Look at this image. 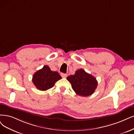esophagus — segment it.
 I'll return each instance as SVG.
<instances>
[{"instance_id": "1", "label": "esophagus", "mask_w": 134, "mask_h": 134, "mask_svg": "<svg viewBox=\"0 0 134 134\" xmlns=\"http://www.w3.org/2000/svg\"><path fill=\"white\" fill-rule=\"evenodd\" d=\"M61 75L62 77H63V78H66V77H67V74H65V73H62L61 74Z\"/></svg>"}]
</instances>
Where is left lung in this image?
Wrapping results in <instances>:
<instances>
[{
    "label": "left lung",
    "mask_w": 134,
    "mask_h": 134,
    "mask_svg": "<svg viewBox=\"0 0 134 134\" xmlns=\"http://www.w3.org/2000/svg\"><path fill=\"white\" fill-rule=\"evenodd\" d=\"M72 88L77 94L82 97L91 96L94 92L98 85L96 78L83 69L76 71L74 75L67 77Z\"/></svg>",
    "instance_id": "obj_1"
}]
</instances>
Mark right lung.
<instances>
[{
	"instance_id": "1",
	"label": "right lung",
	"mask_w": 134,
	"mask_h": 134,
	"mask_svg": "<svg viewBox=\"0 0 134 134\" xmlns=\"http://www.w3.org/2000/svg\"><path fill=\"white\" fill-rule=\"evenodd\" d=\"M61 78L57 72L52 71L48 66H44L34 73L32 81L38 90L44 91L52 88L54 83Z\"/></svg>"
}]
</instances>
